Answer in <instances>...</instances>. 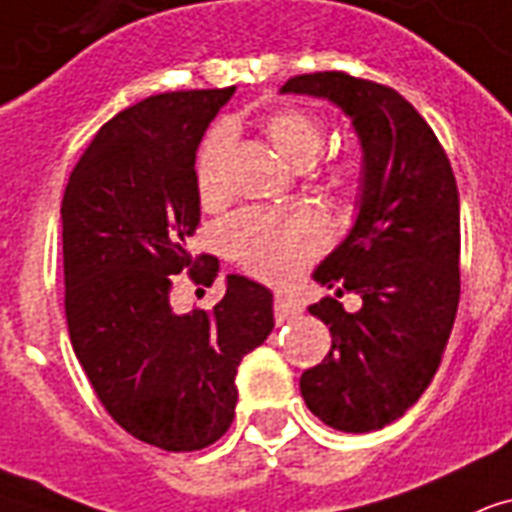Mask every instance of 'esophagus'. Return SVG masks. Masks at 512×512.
Wrapping results in <instances>:
<instances>
[{"label": "esophagus", "instance_id": "34e87169", "mask_svg": "<svg viewBox=\"0 0 512 512\" xmlns=\"http://www.w3.org/2000/svg\"><path fill=\"white\" fill-rule=\"evenodd\" d=\"M301 315L299 301L288 299V296H275V318L277 323H285V320H293Z\"/></svg>", "mask_w": 512, "mask_h": 512}]
</instances>
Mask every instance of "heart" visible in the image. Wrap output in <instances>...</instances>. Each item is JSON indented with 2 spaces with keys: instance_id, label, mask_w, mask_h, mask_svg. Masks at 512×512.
Wrapping results in <instances>:
<instances>
[{
  "instance_id": "1",
  "label": "heart",
  "mask_w": 512,
  "mask_h": 512,
  "mask_svg": "<svg viewBox=\"0 0 512 512\" xmlns=\"http://www.w3.org/2000/svg\"><path fill=\"white\" fill-rule=\"evenodd\" d=\"M264 133L269 144L275 146V152L296 168L310 165L326 144L323 122L315 114L296 109V106H283V109L269 112L264 117ZM229 141H232V133L227 125H216L197 152L194 181H197V194L202 202H216L224 194V157H227ZM352 176H355V168L350 162L331 170V181L336 184L352 181ZM221 237H224L227 253L240 267L269 283H283L323 251L326 227L320 224L315 213L304 208H293L285 213L240 211L224 224Z\"/></svg>"
}]
</instances>
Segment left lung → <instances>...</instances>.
I'll use <instances>...</instances> for the list:
<instances>
[{
    "label": "left lung",
    "instance_id": "obj_1",
    "mask_svg": "<svg viewBox=\"0 0 512 512\" xmlns=\"http://www.w3.org/2000/svg\"><path fill=\"white\" fill-rule=\"evenodd\" d=\"M280 93L315 95L352 120L363 149L358 216L312 277L336 296L310 315L331 352L299 379L312 414L342 433L382 430L414 406L441 366L459 304V192L422 114L392 87L344 71L288 79ZM344 292L364 304L347 313Z\"/></svg>",
    "mask_w": 512,
    "mask_h": 512
}]
</instances>
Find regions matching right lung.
I'll return each instance as SVG.
<instances>
[{
    "label": "right lung",
    "instance_id": "obj_1",
    "mask_svg": "<svg viewBox=\"0 0 512 512\" xmlns=\"http://www.w3.org/2000/svg\"><path fill=\"white\" fill-rule=\"evenodd\" d=\"M235 87L144 98L106 122L63 192V280L74 355L112 419L165 451H200L235 419L240 360L272 328V291L227 275L211 312L176 315L173 275L213 283L194 259V160ZM203 264L200 265L199 261Z\"/></svg>",
    "mask_w": 512,
    "mask_h": 512
}]
</instances>
